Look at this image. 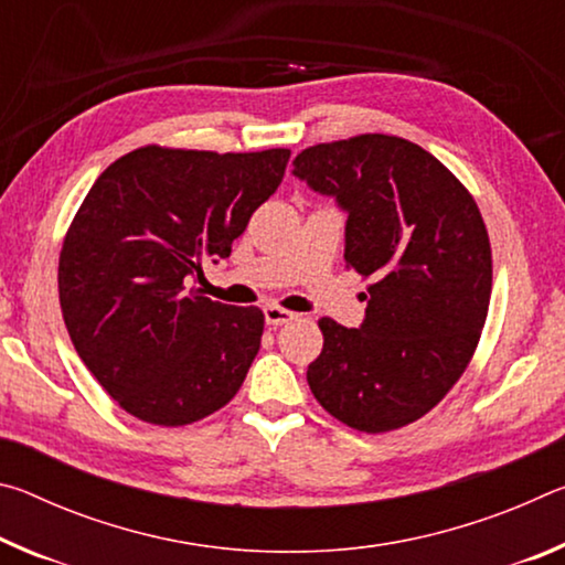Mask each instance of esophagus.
Masks as SVG:
<instances>
[{
	"mask_svg": "<svg viewBox=\"0 0 565 565\" xmlns=\"http://www.w3.org/2000/svg\"><path fill=\"white\" fill-rule=\"evenodd\" d=\"M264 319L269 327H284V323H289L296 319V313L289 309H281V306H266L264 309Z\"/></svg>",
	"mask_w": 565,
	"mask_h": 565,
	"instance_id": "esophagus-1",
	"label": "esophagus"
}]
</instances>
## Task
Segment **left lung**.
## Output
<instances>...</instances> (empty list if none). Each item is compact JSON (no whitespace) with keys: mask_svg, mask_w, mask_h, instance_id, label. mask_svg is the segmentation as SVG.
Listing matches in <instances>:
<instances>
[{"mask_svg":"<svg viewBox=\"0 0 565 565\" xmlns=\"http://www.w3.org/2000/svg\"><path fill=\"white\" fill-rule=\"evenodd\" d=\"M294 177L337 199L343 259L369 286L359 329L321 319L306 381L333 418L384 434L414 424L471 361L491 301V244L466 186L414 141L388 134L303 149Z\"/></svg>","mask_w":565,"mask_h":565,"instance_id":"1","label":"left lung"}]
</instances>
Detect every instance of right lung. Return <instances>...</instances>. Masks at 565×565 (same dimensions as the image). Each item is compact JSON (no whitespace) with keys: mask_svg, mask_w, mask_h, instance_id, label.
<instances>
[{"mask_svg":"<svg viewBox=\"0 0 565 565\" xmlns=\"http://www.w3.org/2000/svg\"><path fill=\"white\" fill-rule=\"evenodd\" d=\"M289 149L141 147L94 181L60 254V303L79 359L139 420L186 426L242 388L262 347L256 306L206 299L191 281L226 259L279 189Z\"/></svg>","mask_w":565,"mask_h":565,"instance_id":"add662e5","label":"right lung"}]
</instances>
